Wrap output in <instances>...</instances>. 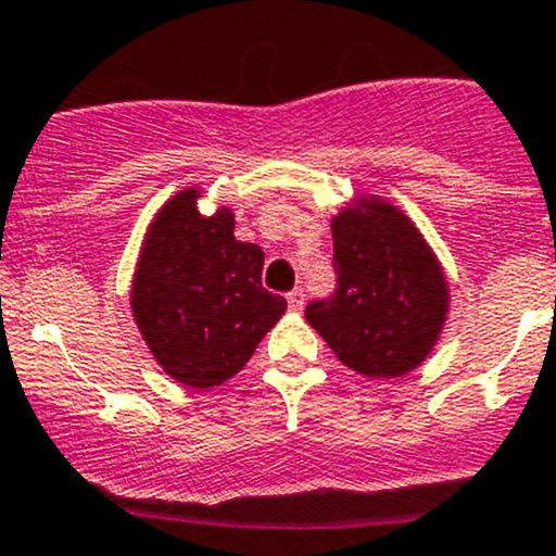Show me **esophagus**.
Masks as SVG:
<instances>
[{"label": "esophagus", "mask_w": 556, "mask_h": 556, "mask_svg": "<svg viewBox=\"0 0 556 556\" xmlns=\"http://www.w3.org/2000/svg\"><path fill=\"white\" fill-rule=\"evenodd\" d=\"M288 306H290V309H293V312L304 309V288L290 290V293H288Z\"/></svg>", "instance_id": "1"}]
</instances>
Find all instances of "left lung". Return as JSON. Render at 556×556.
<instances>
[{
  "instance_id": "obj_1",
  "label": "left lung",
  "mask_w": 556,
  "mask_h": 556,
  "mask_svg": "<svg viewBox=\"0 0 556 556\" xmlns=\"http://www.w3.org/2000/svg\"><path fill=\"white\" fill-rule=\"evenodd\" d=\"M333 231L336 288L306 319L344 366L403 377L428 357L446 317V282L417 228L384 201L341 212Z\"/></svg>"
}]
</instances>
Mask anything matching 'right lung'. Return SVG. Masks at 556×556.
I'll return each mask as SVG.
<instances>
[{"label":"right lung","instance_id":"1","mask_svg":"<svg viewBox=\"0 0 556 556\" xmlns=\"http://www.w3.org/2000/svg\"><path fill=\"white\" fill-rule=\"evenodd\" d=\"M195 199L182 190L150 226L131 306L164 371L206 390L250 361L288 301L263 288V250L233 237L231 210L204 217Z\"/></svg>","mask_w":556,"mask_h":556}]
</instances>
